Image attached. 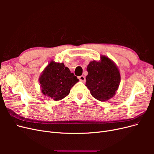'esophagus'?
Masks as SVG:
<instances>
[{"instance_id":"1","label":"esophagus","mask_w":154,"mask_h":154,"mask_svg":"<svg viewBox=\"0 0 154 154\" xmlns=\"http://www.w3.org/2000/svg\"><path fill=\"white\" fill-rule=\"evenodd\" d=\"M79 80H80V81L82 82H85V77L83 76H80L78 77Z\"/></svg>"}]
</instances>
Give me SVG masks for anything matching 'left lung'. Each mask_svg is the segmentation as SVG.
<instances>
[{
    "instance_id": "obj_1",
    "label": "left lung",
    "mask_w": 154,
    "mask_h": 154,
    "mask_svg": "<svg viewBox=\"0 0 154 154\" xmlns=\"http://www.w3.org/2000/svg\"><path fill=\"white\" fill-rule=\"evenodd\" d=\"M87 71L85 85L95 99L105 101L114 96L119 86L121 76L112 60L101 55L99 61L93 60L89 63Z\"/></svg>"
}]
</instances>
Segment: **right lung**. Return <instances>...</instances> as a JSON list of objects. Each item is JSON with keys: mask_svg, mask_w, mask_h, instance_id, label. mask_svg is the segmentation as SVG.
Returning <instances> with one entry per match:
<instances>
[{"mask_svg": "<svg viewBox=\"0 0 154 154\" xmlns=\"http://www.w3.org/2000/svg\"><path fill=\"white\" fill-rule=\"evenodd\" d=\"M78 81L77 77L63 63L53 60L45 67L39 77L42 94L54 101L62 100L69 95L71 88Z\"/></svg>", "mask_w": 154, "mask_h": 154, "instance_id": "right-lung-1", "label": "right lung"}]
</instances>
